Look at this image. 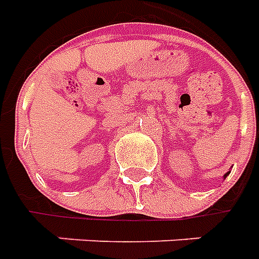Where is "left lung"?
<instances>
[{
    "instance_id": "1",
    "label": "left lung",
    "mask_w": 259,
    "mask_h": 259,
    "mask_svg": "<svg viewBox=\"0 0 259 259\" xmlns=\"http://www.w3.org/2000/svg\"><path fill=\"white\" fill-rule=\"evenodd\" d=\"M229 174H230V170H229V172H226V174L223 175V179H226V176H228V175H229Z\"/></svg>"
}]
</instances>
